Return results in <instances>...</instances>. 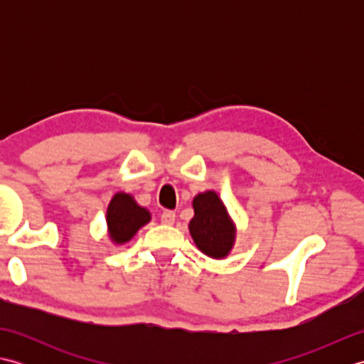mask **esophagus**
Returning <instances> with one entry per match:
<instances>
[{
  "mask_svg": "<svg viewBox=\"0 0 364 364\" xmlns=\"http://www.w3.org/2000/svg\"><path fill=\"white\" fill-rule=\"evenodd\" d=\"M161 222L164 223V225H173V222H175V213H173V211H168V210L162 211V214H161Z\"/></svg>",
  "mask_w": 364,
  "mask_h": 364,
  "instance_id": "34e87169",
  "label": "esophagus"
}]
</instances>
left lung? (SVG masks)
I'll return each instance as SVG.
<instances>
[{
	"label": "left lung",
	"instance_id": "obj_1",
	"mask_svg": "<svg viewBox=\"0 0 364 364\" xmlns=\"http://www.w3.org/2000/svg\"><path fill=\"white\" fill-rule=\"evenodd\" d=\"M192 208L194 218L188 227L197 249L213 259L227 258L235 247L237 230L218 192H198Z\"/></svg>",
	"mask_w": 364,
	"mask_h": 364
}]
</instances>
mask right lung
Returning a JSON list of instances; mask_svg holds the SVG:
<instances>
[{"instance_id": "add662e5", "label": "right lung", "mask_w": 364, "mask_h": 364, "mask_svg": "<svg viewBox=\"0 0 364 364\" xmlns=\"http://www.w3.org/2000/svg\"><path fill=\"white\" fill-rule=\"evenodd\" d=\"M150 220V211L139 205L133 196L120 191L114 194L106 210L107 237L114 245H123Z\"/></svg>"}]
</instances>
